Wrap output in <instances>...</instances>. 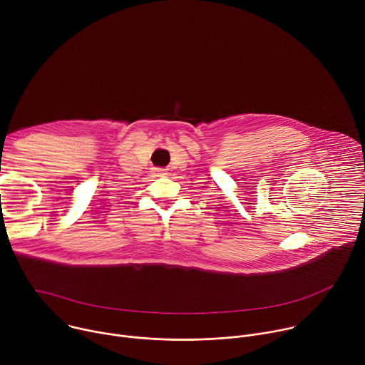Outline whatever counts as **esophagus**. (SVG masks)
Instances as JSON below:
<instances>
[{
  "mask_svg": "<svg viewBox=\"0 0 365 365\" xmlns=\"http://www.w3.org/2000/svg\"><path fill=\"white\" fill-rule=\"evenodd\" d=\"M154 175H155V176H168V169L155 168V169H154Z\"/></svg>",
  "mask_w": 365,
  "mask_h": 365,
  "instance_id": "1",
  "label": "esophagus"
}]
</instances>
